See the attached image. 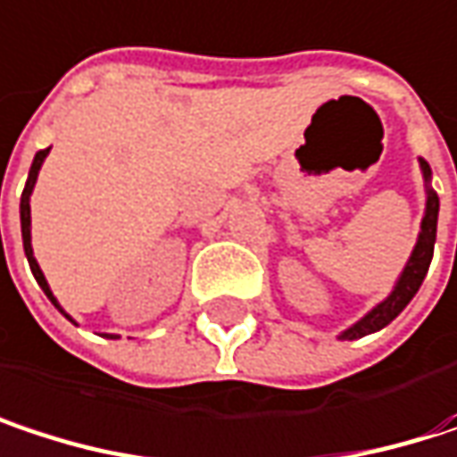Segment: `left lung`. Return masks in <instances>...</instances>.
Returning <instances> with one entry per match:
<instances>
[{
    "mask_svg": "<svg viewBox=\"0 0 457 457\" xmlns=\"http://www.w3.org/2000/svg\"><path fill=\"white\" fill-rule=\"evenodd\" d=\"M418 163H420V174H423V185H426V209H423L420 232H418V240L412 245L411 259L405 262V267H403L400 278L395 280L389 296L384 302H378L370 312H365L357 322H352L346 330H341L338 333L341 341H354V338H362V336H370V333L386 328L411 304L412 296L418 294V288H420V283H423V278L428 272V264H431V256H434V240H436L439 195L431 187V166L423 158H418Z\"/></svg>",
    "mask_w": 457,
    "mask_h": 457,
    "instance_id": "obj_1",
    "label": "left lung"
}]
</instances>
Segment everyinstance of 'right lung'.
I'll return each mask as SVG.
<instances>
[{
    "instance_id": "right-lung-1",
    "label": "right lung",
    "mask_w": 457,
    "mask_h": 457,
    "mask_svg": "<svg viewBox=\"0 0 457 457\" xmlns=\"http://www.w3.org/2000/svg\"><path fill=\"white\" fill-rule=\"evenodd\" d=\"M49 150H52V147H45V150H39V153L34 155V163H31V171H29V179H26V187H23V195H21V232H23V251H26L29 267H31V272H34L39 288L45 291L46 299L54 304V310L73 322V318H71V315L60 307V302L54 299V294H52V288H49V283H46L45 272H42V267H39V262H37V256H34V245H31V193H34V187H37V177H39V171H42V163H45V158L49 155ZM105 338H116V336H113V333H105Z\"/></svg>"
}]
</instances>
